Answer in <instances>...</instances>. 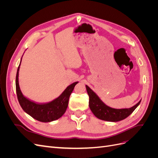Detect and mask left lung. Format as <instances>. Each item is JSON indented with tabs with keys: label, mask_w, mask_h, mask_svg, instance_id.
I'll use <instances>...</instances> for the list:
<instances>
[{
	"label": "left lung",
	"mask_w": 158,
	"mask_h": 158,
	"mask_svg": "<svg viewBox=\"0 0 158 158\" xmlns=\"http://www.w3.org/2000/svg\"><path fill=\"white\" fill-rule=\"evenodd\" d=\"M87 92L88 94L89 107L94 115L103 121L109 122H118L128 117L139 106L140 101L135 106L131 108L114 109L107 106L100 99L98 95L94 91L85 85Z\"/></svg>",
	"instance_id": "8db88e82"
}]
</instances>
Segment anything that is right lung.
Listing matches in <instances>:
<instances>
[{"mask_svg":"<svg viewBox=\"0 0 158 158\" xmlns=\"http://www.w3.org/2000/svg\"><path fill=\"white\" fill-rule=\"evenodd\" d=\"M22 59L17 70L16 77V94L20 106L27 114L40 122L50 123L57 120L65 113L68 107L70 95L73 92L74 86L78 82H74L69 85L58 98L51 102L47 103H36L31 102L23 96L19 85L18 76Z\"/></svg>","mask_w":158,"mask_h":158,"instance_id":"1","label":"right lung"}]
</instances>
